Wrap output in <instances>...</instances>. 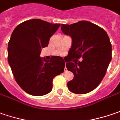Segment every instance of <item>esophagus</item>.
<instances>
[{
    "label": "esophagus",
    "instance_id": "34e87169",
    "mask_svg": "<svg viewBox=\"0 0 120 120\" xmlns=\"http://www.w3.org/2000/svg\"><path fill=\"white\" fill-rule=\"evenodd\" d=\"M64 71H65V72L67 71V68H66V65H65V67H64Z\"/></svg>",
    "mask_w": 120,
    "mask_h": 120
}]
</instances>
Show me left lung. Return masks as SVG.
Wrapping results in <instances>:
<instances>
[{"label":"left lung","instance_id":"8db88e82","mask_svg":"<svg viewBox=\"0 0 120 120\" xmlns=\"http://www.w3.org/2000/svg\"><path fill=\"white\" fill-rule=\"evenodd\" d=\"M61 29L72 38V44L66 57V66L74 74L67 83L76 94H86L94 90L105 75L112 60V44L106 31L87 21L61 25ZM82 57L83 60L79 62Z\"/></svg>","mask_w":120,"mask_h":120}]
</instances>
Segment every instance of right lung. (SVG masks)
I'll use <instances>...</instances> for the list:
<instances>
[{
    "mask_svg": "<svg viewBox=\"0 0 120 120\" xmlns=\"http://www.w3.org/2000/svg\"><path fill=\"white\" fill-rule=\"evenodd\" d=\"M60 24L31 19L18 25L8 44V62L15 79L26 93L41 96L52 89L53 79L64 72L65 62L58 56L49 61L40 58L41 50L48 46L50 38Z\"/></svg>",
    "mask_w": 120,
    "mask_h": 120,
    "instance_id": "obj_1",
    "label": "right lung"
}]
</instances>
